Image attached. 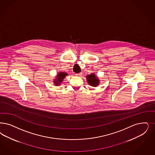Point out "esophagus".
Segmentation results:
<instances>
[{
    "label": "esophagus",
    "instance_id": "esophagus-1",
    "mask_svg": "<svg viewBox=\"0 0 155 155\" xmlns=\"http://www.w3.org/2000/svg\"><path fill=\"white\" fill-rule=\"evenodd\" d=\"M82 75V73H78V74H76L75 75L77 76H81Z\"/></svg>",
    "mask_w": 155,
    "mask_h": 155
}]
</instances>
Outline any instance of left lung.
<instances>
[{"label": "left lung", "mask_w": 155, "mask_h": 155, "mask_svg": "<svg viewBox=\"0 0 155 155\" xmlns=\"http://www.w3.org/2000/svg\"><path fill=\"white\" fill-rule=\"evenodd\" d=\"M86 81L88 83V84L91 86L93 87H97L100 85V81L99 80V78L97 77L95 73H93L91 74L87 75L86 76Z\"/></svg>", "instance_id": "8db88e82"}]
</instances>
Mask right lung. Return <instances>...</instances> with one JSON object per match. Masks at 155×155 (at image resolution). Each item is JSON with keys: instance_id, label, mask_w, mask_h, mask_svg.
<instances>
[{"instance_id": "1", "label": "right lung", "mask_w": 155, "mask_h": 155, "mask_svg": "<svg viewBox=\"0 0 155 155\" xmlns=\"http://www.w3.org/2000/svg\"><path fill=\"white\" fill-rule=\"evenodd\" d=\"M68 73L65 72H59L56 75L55 79H54L53 83L54 85L59 86L61 85L66 76L68 75Z\"/></svg>"}]
</instances>
